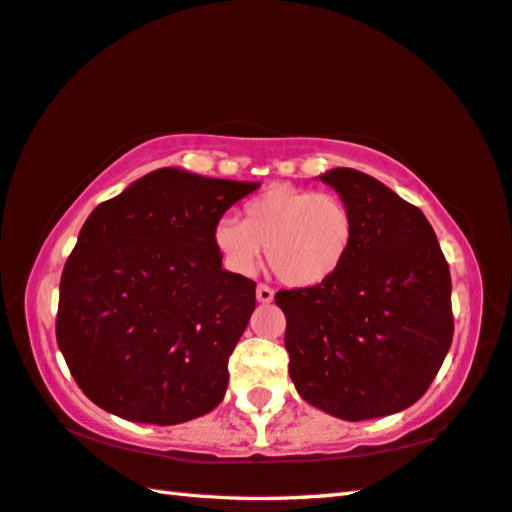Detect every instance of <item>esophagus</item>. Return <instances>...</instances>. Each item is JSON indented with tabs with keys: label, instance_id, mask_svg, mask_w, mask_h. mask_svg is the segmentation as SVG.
I'll use <instances>...</instances> for the list:
<instances>
[{
	"label": "esophagus",
	"instance_id": "1",
	"mask_svg": "<svg viewBox=\"0 0 512 512\" xmlns=\"http://www.w3.org/2000/svg\"><path fill=\"white\" fill-rule=\"evenodd\" d=\"M255 295H257V302H262V304L273 302V297H275L273 288H271V286H266V284H259V286H257V291H255Z\"/></svg>",
	"mask_w": 512,
	"mask_h": 512
}]
</instances>
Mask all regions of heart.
Wrapping results in <instances>:
<instances>
[{
    "instance_id": "1",
    "label": "heart",
    "mask_w": 512,
    "mask_h": 512,
    "mask_svg": "<svg viewBox=\"0 0 512 512\" xmlns=\"http://www.w3.org/2000/svg\"><path fill=\"white\" fill-rule=\"evenodd\" d=\"M356 235V221L336 194L275 183L246 203L244 219L217 221L215 244L232 271L248 275L262 257L288 286L311 288L340 271Z\"/></svg>"
}]
</instances>
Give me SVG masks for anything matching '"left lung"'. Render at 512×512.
Wrapping results in <instances>:
<instances>
[{"label": "left lung", "instance_id": "obj_1", "mask_svg": "<svg viewBox=\"0 0 512 512\" xmlns=\"http://www.w3.org/2000/svg\"><path fill=\"white\" fill-rule=\"evenodd\" d=\"M356 235L324 284L275 295L286 315L288 374L306 403L342 421L403 412L452 345V280L434 228L385 183L351 167L320 174Z\"/></svg>", "mask_w": 512, "mask_h": 512}]
</instances>
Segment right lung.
I'll list each match as a JSON object with an SVG mask.
<instances>
[{"label":"right lung","mask_w":512,"mask_h":512,"mask_svg":"<svg viewBox=\"0 0 512 512\" xmlns=\"http://www.w3.org/2000/svg\"><path fill=\"white\" fill-rule=\"evenodd\" d=\"M257 188L161 167L94 208L64 264L55 322L89 401L154 425L192 421L224 401L255 282L221 266L215 228Z\"/></svg>","instance_id":"right-lung-1"}]
</instances>
